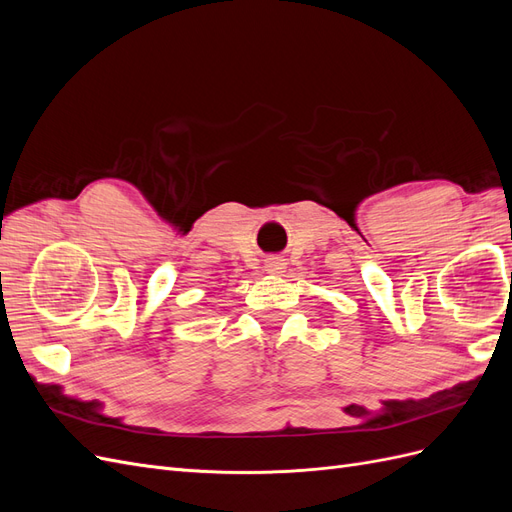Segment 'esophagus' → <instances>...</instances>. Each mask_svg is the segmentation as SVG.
Masks as SVG:
<instances>
[{"label": "esophagus", "instance_id": "34e87169", "mask_svg": "<svg viewBox=\"0 0 512 512\" xmlns=\"http://www.w3.org/2000/svg\"><path fill=\"white\" fill-rule=\"evenodd\" d=\"M284 267H286V262H284V258H280V256H271V258H267V262H265V269H267L269 273H273V275L282 273Z\"/></svg>", "mask_w": 512, "mask_h": 512}]
</instances>
